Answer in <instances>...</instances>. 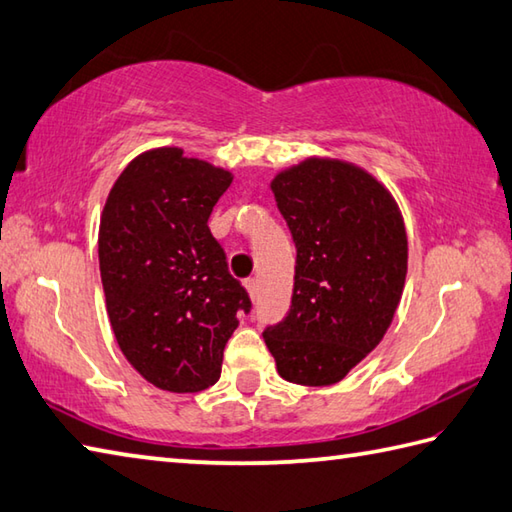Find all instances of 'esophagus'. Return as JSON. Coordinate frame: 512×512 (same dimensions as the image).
Returning <instances> with one entry per match:
<instances>
[{"mask_svg": "<svg viewBox=\"0 0 512 512\" xmlns=\"http://www.w3.org/2000/svg\"><path fill=\"white\" fill-rule=\"evenodd\" d=\"M244 286H246V290H248L250 299H257V293H259V284H257V279H255V277H248V279H244Z\"/></svg>", "mask_w": 512, "mask_h": 512, "instance_id": "obj_1", "label": "esophagus"}]
</instances>
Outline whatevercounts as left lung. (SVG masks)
I'll return each mask as SVG.
<instances>
[{
    "mask_svg": "<svg viewBox=\"0 0 512 512\" xmlns=\"http://www.w3.org/2000/svg\"><path fill=\"white\" fill-rule=\"evenodd\" d=\"M270 188L297 264L288 315L264 342L286 382L337 384L382 342L402 299V213L384 184L342 159L308 157Z\"/></svg>",
    "mask_w": 512,
    "mask_h": 512,
    "instance_id": "8db88e82",
    "label": "left lung"
}]
</instances>
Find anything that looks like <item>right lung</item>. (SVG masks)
Listing matches in <instances>:
<instances>
[{"label": "right lung", "mask_w": 512, "mask_h": 512, "mask_svg": "<svg viewBox=\"0 0 512 512\" xmlns=\"http://www.w3.org/2000/svg\"><path fill=\"white\" fill-rule=\"evenodd\" d=\"M233 175L164 146L117 177L99 222L110 326L146 382L199 393L222 373L224 346L248 313L246 288L228 273L208 217Z\"/></svg>", "instance_id": "add662e5"}]
</instances>
